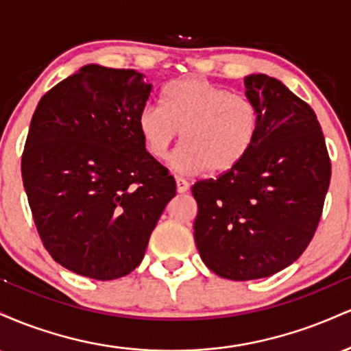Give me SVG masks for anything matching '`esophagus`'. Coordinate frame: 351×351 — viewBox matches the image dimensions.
<instances>
[{
    "instance_id": "esophagus-1",
    "label": "esophagus",
    "mask_w": 351,
    "mask_h": 351,
    "mask_svg": "<svg viewBox=\"0 0 351 351\" xmlns=\"http://www.w3.org/2000/svg\"><path fill=\"white\" fill-rule=\"evenodd\" d=\"M189 189V183L186 180H183V178H178V176H176V191L178 193H186Z\"/></svg>"
}]
</instances>
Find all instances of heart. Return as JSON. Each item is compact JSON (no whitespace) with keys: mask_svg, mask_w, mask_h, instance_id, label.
<instances>
[{"mask_svg":"<svg viewBox=\"0 0 351 351\" xmlns=\"http://www.w3.org/2000/svg\"><path fill=\"white\" fill-rule=\"evenodd\" d=\"M257 127L251 99L201 77L173 80L163 88L162 107L147 106L138 115L140 136L156 162L167 158L181 132L171 167L188 176L232 170L252 148Z\"/></svg>","mask_w":351,"mask_h":351,"instance_id":"b5f03b06","label":"heart"}]
</instances>
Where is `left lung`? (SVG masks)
I'll list each match as a JSON object with an SVG mask.
<instances>
[{
	"instance_id": "obj_1",
	"label": "left lung",
	"mask_w": 351,
	"mask_h": 351,
	"mask_svg": "<svg viewBox=\"0 0 351 351\" xmlns=\"http://www.w3.org/2000/svg\"><path fill=\"white\" fill-rule=\"evenodd\" d=\"M244 86L259 114L252 148L232 170L191 188L196 247L229 280L263 279L299 259L320 221L332 173L308 104L265 74L245 75Z\"/></svg>"
}]
</instances>
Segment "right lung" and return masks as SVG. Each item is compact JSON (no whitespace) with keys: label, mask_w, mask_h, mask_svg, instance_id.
Masks as SVG:
<instances>
[{"label":"right lung","mask_w":351,"mask_h":351,"mask_svg":"<svg viewBox=\"0 0 351 351\" xmlns=\"http://www.w3.org/2000/svg\"><path fill=\"white\" fill-rule=\"evenodd\" d=\"M150 92L140 72L88 64L34 110L24 189L44 247L79 276L112 280L134 271L176 195L138 132Z\"/></svg>","instance_id":"1"}]
</instances>
